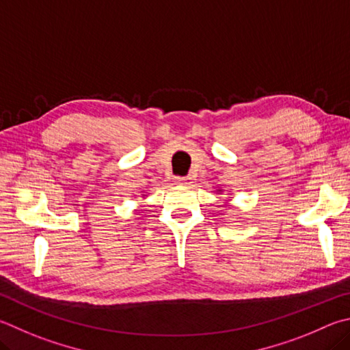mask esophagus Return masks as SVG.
I'll list each match as a JSON object with an SVG mask.
<instances>
[{
	"instance_id": "obj_1",
	"label": "esophagus",
	"mask_w": 350,
	"mask_h": 350,
	"mask_svg": "<svg viewBox=\"0 0 350 350\" xmlns=\"http://www.w3.org/2000/svg\"><path fill=\"white\" fill-rule=\"evenodd\" d=\"M176 183H177V185H191V183H193V177H191V176L176 177Z\"/></svg>"
}]
</instances>
